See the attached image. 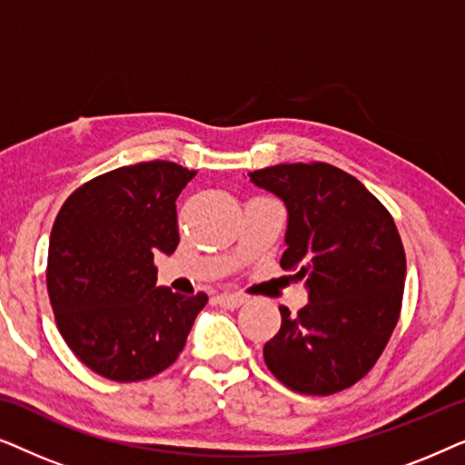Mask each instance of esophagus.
Returning <instances> with one entry per match:
<instances>
[{
    "label": "esophagus",
    "mask_w": 465,
    "mask_h": 465,
    "mask_svg": "<svg viewBox=\"0 0 465 465\" xmlns=\"http://www.w3.org/2000/svg\"><path fill=\"white\" fill-rule=\"evenodd\" d=\"M247 298L241 294H218V304L226 309H239L241 304H245Z\"/></svg>",
    "instance_id": "esophagus-1"
}]
</instances>
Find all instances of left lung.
I'll list each match as a JSON object with an SVG mask.
<instances>
[{"label": "left lung", "mask_w": 465, "mask_h": 465, "mask_svg": "<svg viewBox=\"0 0 465 465\" xmlns=\"http://www.w3.org/2000/svg\"><path fill=\"white\" fill-rule=\"evenodd\" d=\"M288 207L283 271L307 279L309 304L282 311L264 345L269 371L292 391L330 396L371 372L402 309L406 253L383 203L328 163L250 173Z\"/></svg>", "instance_id": "1"}]
</instances>
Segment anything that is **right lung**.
I'll use <instances>...</instances> for the list:
<instances>
[{
    "instance_id": "1",
    "label": "right lung",
    "mask_w": 465,
    "mask_h": 465,
    "mask_svg": "<svg viewBox=\"0 0 465 465\" xmlns=\"http://www.w3.org/2000/svg\"><path fill=\"white\" fill-rule=\"evenodd\" d=\"M194 171L169 161L107 171L56 215L46 288L56 328L82 364L131 383L177 360L207 294L156 288L154 253L180 243L175 199Z\"/></svg>"
}]
</instances>
